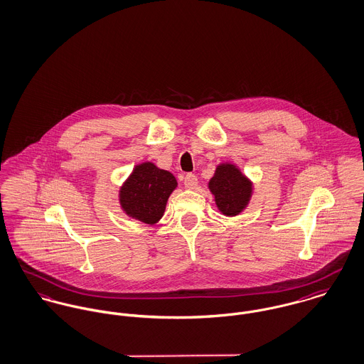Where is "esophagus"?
<instances>
[{
	"label": "esophagus",
	"instance_id": "34e87169",
	"mask_svg": "<svg viewBox=\"0 0 364 364\" xmlns=\"http://www.w3.org/2000/svg\"><path fill=\"white\" fill-rule=\"evenodd\" d=\"M183 185L186 189H195L198 186V176L195 173H188L183 178Z\"/></svg>",
	"mask_w": 364,
	"mask_h": 364
}]
</instances>
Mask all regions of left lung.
Returning <instances> with one entry per match:
<instances>
[{"mask_svg": "<svg viewBox=\"0 0 364 364\" xmlns=\"http://www.w3.org/2000/svg\"><path fill=\"white\" fill-rule=\"evenodd\" d=\"M208 188L220 211L225 215L239 214L252 195L250 181L232 164H221L211 178Z\"/></svg>", "mask_w": 364, "mask_h": 364, "instance_id": "1", "label": "left lung"}]
</instances>
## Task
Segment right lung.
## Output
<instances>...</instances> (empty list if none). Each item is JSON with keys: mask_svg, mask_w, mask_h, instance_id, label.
<instances>
[{"mask_svg": "<svg viewBox=\"0 0 364 364\" xmlns=\"http://www.w3.org/2000/svg\"><path fill=\"white\" fill-rule=\"evenodd\" d=\"M176 188L175 176L151 163L134 166L124 183L119 201L128 215L144 224H156L164 214L166 200Z\"/></svg>", "mask_w": 364, "mask_h": 364, "instance_id": "add662e5", "label": "right lung"}]
</instances>
